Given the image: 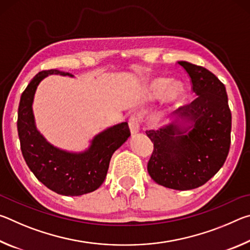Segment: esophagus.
I'll list each match as a JSON object with an SVG mask.
<instances>
[{
    "instance_id": "1",
    "label": "esophagus",
    "mask_w": 250,
    "mask_h": 250,
    "mask_svg": "<svg viewBox=\"0 0 250 250\" xmlns=\"http://www.w3.org/2000/svg\"><path fill=\"white\" fill-rule=\"evenodd\" d=\"M129 128L131 134H137L140 132V120L137 116H131L129 119Z\"/></svg>"
}]
</instances>
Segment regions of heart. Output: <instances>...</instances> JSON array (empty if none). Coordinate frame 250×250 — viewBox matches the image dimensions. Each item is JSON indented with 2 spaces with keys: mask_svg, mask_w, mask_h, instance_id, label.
<instances>
[{
  "mask_svg": "<svg viewBox=\"0 0 250 250\" xmlns=\"http://www.w3.org/2000/svg\"><path fill=\"white\" fill-rule=\"evenodd\" d=\"M150 92L153 97L162 96L164 104L172 105L183 99L185 89L183 83L179 80L170 82L167 78H154L150 83Z\"/></svg>",
  "mask_w": 250,
  "mask_h": 250,
  "instance_id": "1",
  "label": "heart"
}]
</instances>
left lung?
Wrapping results in <instances>:
<instances>
[{
	"mask_svg": "<svg viewBox=\"0 0 250 250\" xmlns=\"http://www.w3.org/2000/svg\"><path fill=\"white\" fill-rule=\"evenodd\" d=\"M177 62L188 74L197 98L177 109L170 124L146 131L154 145L147 172L164 188L188 191L205 184L225 163L231 113L226 88L216 76L188 62Z\"/></svg>",
	"mask_w": 250,
	"mask_h": 250,
	"instance_id": "left-lung-1",
	"label": "left lung"
}]
</instances>
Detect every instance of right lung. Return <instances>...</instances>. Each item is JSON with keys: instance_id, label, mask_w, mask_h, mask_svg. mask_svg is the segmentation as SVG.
Masks as SVG:
<instances>
[{"instance_id": "add662e5", "label": "right lung", "mask_w": 250, "mask_h": 250, "mask_svg": "<svg viewBox=\"0 0 250 250\" xmlns=\"http://www.w3.org/2000/svg\"><path fill=\"white\" fill-rule=\"evenodd\" d=\"M50 75L74 77L69 73L50 69L40 71L29 82L19 104L21 150L29 170L46 188L65 196L83 195L104 183L112 154L130 137L129 125L128 122H121L103 130L83 151H67L52 145L37 129L33 111L37 87Z\"/></svg>"}]
</instances>
